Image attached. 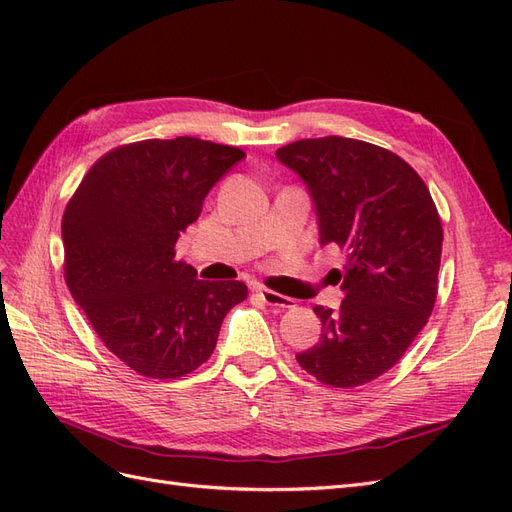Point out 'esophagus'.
I'll return each instance as SVG.
<instances>
[{"label":"esophagus","mask_w":512,"mask_h":512,"mask_svg":"<svg viewBox=\"0 0 512 512\" xmlns=\"http://www.w3.org/2000/svg\"><path fill=\"white\" fill-rule=\"evenodd\" d=\"M258 297H260L262 301H265L267 305H271V307H282V309L294 307V299L284 297V294L267 290V288H260V290H258Z\"/></svg>","instance_id":"esophagus-1"}]
</instances>
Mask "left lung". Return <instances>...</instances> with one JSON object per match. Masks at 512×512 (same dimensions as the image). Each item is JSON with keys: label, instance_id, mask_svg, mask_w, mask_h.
Returning <instances> with one entry per match:
<instances>
[{"label": "left lung", "instance_id": "1", "mask_svg": "<svg viewBox=\"0 0 512 512\" xmlns=\"http://www.w3.org/2000/svg\"><path fill=\"white\" fill-rule=\"evenodd\" d=\"M314 200L320 245L348 254L344 301L316 305L320 342L297 354L322 384L352 389L389 371L421 333L438 294L442 224L425 181L395 156L344 136L275 151Z\"/></svg>", "mask_w": 512, "mask_h": 512}]
</instances>
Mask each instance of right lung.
<instances>
[{"label": "right lung", "mask_w": 512, "mask_h": 512, "mask_svg": "<svg viewBox=\"0 0 512 512\" xmlns=\"http://www.w3.org/2000/svg\"><path fill=\"white\" fill-rule=\"evenodd\" d=\"M245 153L177 136L108 151L83 177L61 220L66 284L91 327L136 374L170 380L213 354L243 282H205L175 260L179 232Z\"/></svg>", "instance_id": "1"}]
</instances>
